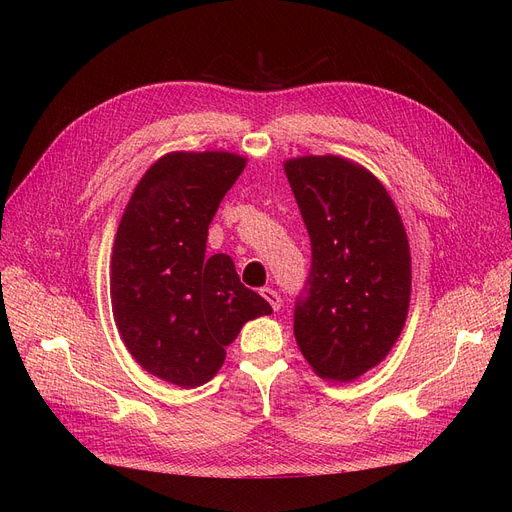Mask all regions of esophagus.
<instances>
[{"instance_id": "obj_1", "label": "esophagus", "mask_w": 512, "mask_h": 512, "mask_svg": "<svg viewBox=\"0 0 512 512\" xmlns=\"http://www.w3.org/2000/svg\"><path fill=\"white\" fill-rule=\"evenodd\" d=\"M260 294L271 303V307L275 309V312L282 307V297H280V292H277V290H273V288H262Z\"/></svg>"}]
</instances>
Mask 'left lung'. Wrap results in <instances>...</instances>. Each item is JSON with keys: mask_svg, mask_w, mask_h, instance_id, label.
<instances>
[{"mask_svg": "<svg viewBox=\"0 0 512 512\" xmlns=\"http://www.w3.org/2000/svg\"><path fill=\"white\" fill-rule=\"evenodd\" d=\"M312 241V267L294 303V337L318 376L348 382L378 365L410 305L406 228L384 185L337 156L284 164Z\"/></svg>", "mask_w": 512, "mask_h": 512, "instance_id": "8db88e82", "label": "left lung"}]
</instances>
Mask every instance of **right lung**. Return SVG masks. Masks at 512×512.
<instances>
[{"label": "right lung", "mask_w": 512, "mask_h": 512, "mask_svg": "<svg viewBox=\"0 0 512 512\" xmlns=\"http://www.w3.org/2000/svg\"><path fill=\"white\" fill-rule=\"evenodd\" d=\"M243 168L226 151L168 153L138 181L117 228L119 335L138 365L181 389L209 382L243 324L273 312L230 256H205L209 224Z\"/></svg>", "instance_id": "1"}]
</instances>
